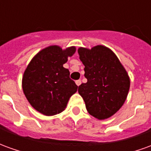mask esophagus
<instances>
[{
    "instance_id": "obj_1",
    "label": "esophagus",
    "mask_w": 151,
    "mask_h": 151,
    "mask_svg": "<svg viewBox=\"0 0 151 151\" xmlns=\"http://www.w3.org/2000/svg\"><path fill=\"white\" fill-rule=\"evenodd\" d=\"M75 82H76V85L78 86H79L81 85V83H82V81H81V80H77Z\"/></svg>"
}]
</instances>
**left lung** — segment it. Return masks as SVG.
<instances>
[{"instance_id": "8db88e82", "label": "left lung", "mask_w": 151, "mask_h": 151, "mask_svg": "<svg viewBox=\"0 0 151 151\" xmlns=\"http://www.w3.org/2000/svg\"><path fill=\"white\" fill-rule=\"evenodd\" d=\"M79 59L84 65L86 83L78 86L90 115L98 120L108 119L119 111L126 100L129 76L116 55L104 45L91 49L80 47Z\"/></svg>"}]
</instances>
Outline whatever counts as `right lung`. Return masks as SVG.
<instances>
[{
	"mask_svg": "<svg viewBox=\"0 0 151 151\" xmlns=\"http://www.w3.org/2000/svg\"><path fill=\"white\" fill-rule=\"evenodd\" d=\"M76 52L74 46L62 49L58 45L43 48L25 69L22 86L26 98L37 111L50 116L62 112L78 86L63 67Z\"/></svg>",
	"mask_w": 151,
	"mask_h": 151,
	"instance_id": "1",
	"label": "right lung"
}]
</instances>
